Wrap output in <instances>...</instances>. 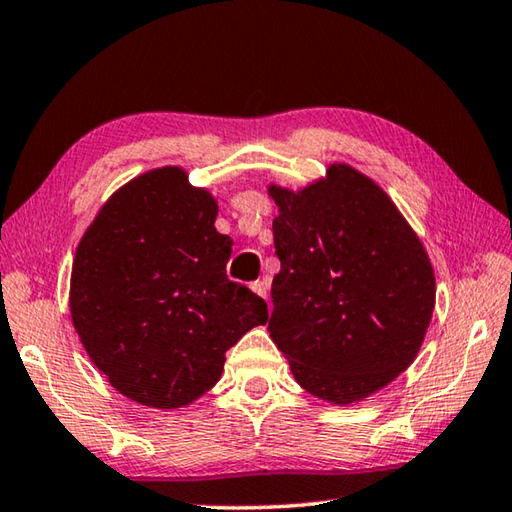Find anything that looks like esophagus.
Wrapping results in <instances>:
<instances>
[{"instance_id": "obj_1", "label": "esophagus", "mask_w": 512, "mask_h": 512, "mask_svg": "<svg viewBox=\"0 0 512 512\" xmlns=\"http://www.w3.org/2000/svg\"><path fill=\"white\" fill-rule=\"evenodd\" d=\"M249 287H252L254 294H258L260 298H265V300L269 298V283H267V280H254V283Z\"/></svg>"}]
</instances>
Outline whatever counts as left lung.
I'll return each instance as SVG.
<instances>
[{"mask_svg":"<svg viewBox=\"0 0 512 512\" xmlns=\"http://www.w3.org/2000/svg\"><path fill=\"white\" fill-rule=\"evenodd\" d=\"M269 194L280 210L269 336L311 395L367 398L420 351L435 307L429 256L391 198L349 165L298 194Z\"/></svg>","mask_w":512,"mask_h":512,"instance_id":"left-lung-1","label":"left lung"}]
</instances>
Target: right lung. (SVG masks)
Wrapping results in <instances>:
<instances>
[{
  "label": "right lung",
  "instance_id": "right-lung-1",
  "mask_svg": "<svg viewBox=\"0 0 512 512\" xmlns=\"http://www.w3.org/2000/svg\"><path fill=\"white\" fill-rule=\"evenodd\" d=\"M216 201L179 168L123 185L88 227L70 314L90 360L125 398L179 409L210 391L225 351L265 325L267 302L227 278L234 241Z\"/></svg>",
  "mask_w": 512,
  "mask_h": 512
}]
</instances>
